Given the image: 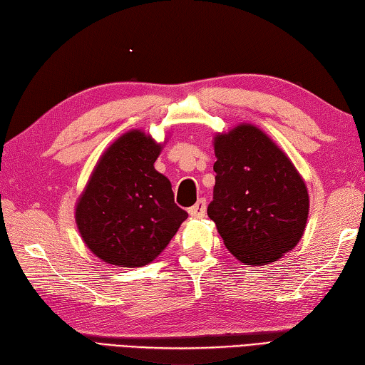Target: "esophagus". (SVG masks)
Here are the masks:
<instances>
[{"label":"esophagus","instance_id":"34e87169","mask_svg":"<svg viewBox=\"0 0 365 365\" xmlns=\"http://www.w3.org/2000/svg\"><path fill=\"white\" fill-rule=\"evenodd\" d=\"M189 214H190V217L202 219L203 215L206 214V200L200 198L195 205H193L192 207H189Z\"/></svg>","mask_w":365,"mask_h":365}]
</instances>
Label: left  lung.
Masks as SVG:
<instances>
[{
    "instance_id": "8db88e82",
    "label": "left lung",
    "mask_w": 365,
    "mask_h": 365,
    "mask_svg": "<svg viewBox=\"0 0 365 365\" xmlns=\"http://www.w3.org/2000/svg\"><path fill=\"white\" fill-rule=\"evenodd\" d=\"M215 185L207 215L244 264L264 266L296 247L309 192L292 159L264 130L241 123L214 135Z\"/></svg>"
}]
</instances>
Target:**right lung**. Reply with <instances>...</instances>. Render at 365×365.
Instances as JSON below:
<instances>
[{
    "label": "right lung",
    "instance_id": "obj_1",
    "mask_svg": "<svg viewBox=\"0 0 365 365\" xmlns=\"http://www.w3.org/2000/svg\"><path fill=\"white\" fill-rule=\"evenodd\" d=\"M165 143L141 129L123 133L103 151L80 193L78 233L103 263H151L187 219L175 203L172 182L154 168Z\"/></svg>",
    "mask_w": 365,
    "mask_h": 365
}]
</instances>
